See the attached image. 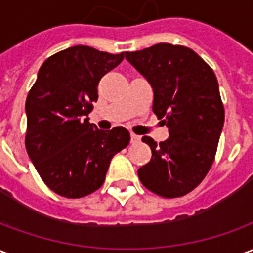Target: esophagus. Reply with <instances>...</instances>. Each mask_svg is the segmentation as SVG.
I'll return each mask as SVG.
<instances>
[{"label": "esophagus", "mask_w": 253, "mask_h": 253, "mask_svg": "<svg viewBox=\"0 0 253 253\" xmlns=\"http://www.w3.org/2000/svg\"><path fill=\"white\" fill-rule=\"evenodd\" d=\"M130 141H131V143H137L141 141V138H139V135H137V134H131V135H130Z\"/></svg>", "instance_id": "obj_1"}]
</instances>
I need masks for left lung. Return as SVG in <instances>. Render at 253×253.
<instances>
[{
    "label": "left lung",
    "mask_w": 253,
    "mask_h": 253,
    "mask_svg": "<svg viewBox=\"0 0 253 253\" xmlns=\"http://www.w3.org/2000/svg\"><path fill=\"white\" fill-rule=\"evenodd\" d=\"M125 57L152 85L153 112L167 125L164 142L142 141L152 159L138 169L143 186L163 198L191 192L211 168L225 121L212 69L188 47L159 43Z\"/></svg>",
    "instance_id": "1"
}]
</instances>
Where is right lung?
<instances>
[{"instance_id":"add662e5","label":"right lung","mask_w":253,"mask_h":253,"mask_svg":"<svg viewBox=\"0 0 253 253\" xmlns=\"http://www.w3.org/2000/svg\"><path fill=\"white\" fill-rule=\"evenodd\" d=\"M110 54L74 46L44 61L25 101V148L46 186L65 198H83L99 190L111 159L130 142L125 127L110 131L89 123L97 85L123 61Z\"/></svg>"}]
</instances>
